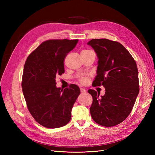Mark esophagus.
I'll use <instances>...</instances> for the list:
<instances>
[{"label": "esophagus", "instance_id": "34e87169", "mask_svg": "<svg viewBox=\"0 0 155 155\" xmlns=\"http://www.w3.org/2000/svg\"><path fill=\"white\" fill-rule=\"evenodd\" d=\"M80 91H81V92L83 94H84V93H85L86 92V91L85 90V89H84V88H80Z\"/></svg>", "mask_w": 155, "mask_h": 155}]
</instances>
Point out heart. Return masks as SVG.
Instances as JSON below:
<instances>
[{"label": "heart", "instance_id": "b5f03b06", "mask_svg": "<svg viewBox=\"0 0 155 155\" xmlns=\"http://www.w3.org/2000/svg\"><path fill=\"white\" fill-rule=\"evenodd\" d=\"M84 51H87V50H84ZM87 78L84 77V78H82L81 79L80 81H81L82 83H85L87 81Z\"/></svg>", "mask_w": 155, "mask_h": 155}]
</instances>
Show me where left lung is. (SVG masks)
Wrapping results in <instances>:
<instances>
[{"mask_svg":"<svg viewBox=\"0 0 155 155\" xmlns=\"http://www.w3.org/2000/svg\"><path fill=\"white\" fill-rule=\"evenodd\" d=\"M98 58L94 86L105 88L104 96L92 89L90 112L93 120L104 127L122 122L130 113L139 93L138 72L134 58L118 42L107 39H92L87 43Z\"/></svg>","mask_w":155,"mask_h":155,"instance_id":"left-lung-1","label":"left lung"}]
</instances>
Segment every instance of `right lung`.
<instances>
[{
    "mask_svg": "<svg viewBox=\"0 0 155 155\" xmlns=\"http://www.w3.org/2000/svg\"><path fill=\"white\" fill-rule=\"evenodd\" d=\"M78 39H50L42 43L28 55L23 70L22 88L27 107L37 123L58 128L71 119L74 103L80 94L74 84L62 90L56 76L64 72V59Z\"/></svg>",
    "mask_w": 155,
    "mask_h": 155,
    "instance_id": "obj_1",
    "label": "right lung"
}]
</instances>
